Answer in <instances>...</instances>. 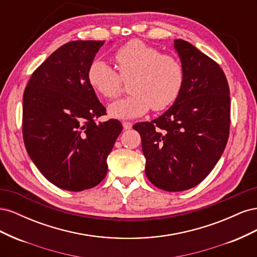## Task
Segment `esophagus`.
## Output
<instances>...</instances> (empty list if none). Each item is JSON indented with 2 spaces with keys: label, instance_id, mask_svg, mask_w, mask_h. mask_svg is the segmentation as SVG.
Here are the masks:
<instances>
[{
  "label": "esophagus",
  "instance_id": "esophagus-1",
  "mask_svg": "<svg viewBox=\"0 0 257 257\" xmlns=\"http://www.w3.org/2000/svg\"><path fill=\"white\" fill-rule=\"evenodd\" d=\"M122 125H123L124 130H131L132 126H133V124H132L131 122H123Z\"/></svg>",
  "mask_w": 257,
  "mask_h": 257
}]
</instances>
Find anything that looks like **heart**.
Wrapping results in <instances>:
<instances>
[{"label":"heart","mask_w":257,"mask_h":257,"mask_svg":"<svg viewBox=\"0 0 257 257\" xmlns=\"http://www.w3.org/2000/svg\"><path fill=\"white\" fill-rule=\"evenodd\" d=\"M115 69L106 61L95 59L88 68L92 88L106 98L119 94L123 80H130V95L114 100L108 107L113 118L134 119L152 109L163 110L180 94L183 67L177 58L161 54L142 41H131L115 51Z\"/></svg>","instance_id":"obj_1"}]
</instances>
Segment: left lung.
<instances>
[{
	"label": "left lung",
	"instance_id": "left-lung-1",
	"mask_svg": "<svg viewBox=\"0 0 257 257\" xmlns=\"http://www.w3.org/2000/svg\"><path fill=\"white\" fill-rule=\"evenodd\" d=\"M183 84L172 107L133 126L142 137L146 175L157 188L185 191L213 169L227 144L230 97L219 64L183 40H175Z\"/></svg>",
	"mask_w": 257,
	"mask_h": 257
}]
</instances>
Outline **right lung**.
<instances>
[{
	"mask_svg": "<svg viewBox=\"0 0 257 257\" xmlns=\"http://www.w3.org/2000/svg\"><path fill=\"white\" fill-rule=\"evenodd\" d=\"M105 41H73L54 51L31 76L23 93L22 133L29 157L58 188L79 192L107 175V157L122 131L106 114L88 80Z\"/></svg>",
	"mask_w": 257,
	"mask_h": 257,
	"instance_id": "right-lung-1",
	"label": "right lung"
}]
</instances>
